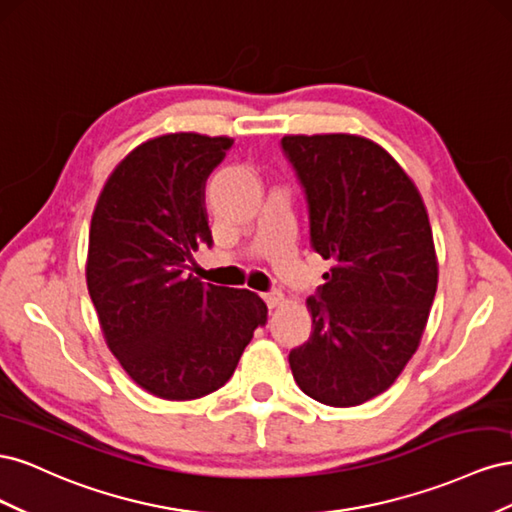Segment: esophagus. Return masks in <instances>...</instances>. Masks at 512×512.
<instances>
[{
	"label": "esophagus",
	"mask_w": 512,
	"mask_h": 512,
	"mask_svg": "<svg viewBox=\"0 0 512 512\" xmlns=\"http://www.w3.org/2000/svg\"><path fill=\"white\" fill-rule=\"evenodd\" d=\"M262 297H265V301H267L269 309H275V307H282V305H284V294H282V292H277V290L267 292V294H262Z\"/></svg>",
	"instance_id": "34e87169"
}]
</instances>
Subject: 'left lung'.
Returning <instances> with one entry per match:
<instances>
[{
  "instance_id": "left-lung-1",
  "label": "left lung",
  "mask_w": 512,
  "mask_h": 512,
  "mask_svg": "<svg viewBox=\"0 0 512 512\" xmlns=\"http://www.w3.org/2000/svg\"><path fill=\"white\" fill-rule=\"evenodd\" d=\"M312 247L331 260L305 301L312 335L288 356L299 389L350 408L384 393L421 344L438 288L429 215L389 151L356 134H290Z\"/></svg>"
}]
</instances>
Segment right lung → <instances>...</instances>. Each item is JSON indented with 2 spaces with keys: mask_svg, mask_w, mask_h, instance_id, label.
<instances>
[{
  "mask_svg": "<svg viewBox=\"0 0 512 512\" xmlns=\"http://www.w3.org/2000/svg\"><path fill=\"white\" fill-rule=\"evenodd\" d=\"M230 147L196 132L151 138L115 166L91 215L85 275L106 346L160 399L218 391L267 322L256 292L190 273L192 252L213 243L205 183Z\"/></svg>",
  "mask_w": 512,
  "mask_h": 512,
  "instance_id": "right-lung-1",
  "label": "right lung"
}]
</instances>
